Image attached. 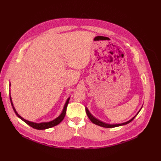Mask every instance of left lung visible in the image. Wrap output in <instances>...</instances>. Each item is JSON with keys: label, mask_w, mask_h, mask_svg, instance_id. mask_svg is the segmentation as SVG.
Instances as JSON below:
<instances>
[{"label": "left lung", "mask_w": 161, "mask_h": 161, "mask_svg": "<svg viewBox=\"0 0 161 161\" xmlns=\"http://www.w3.org/2000/svg\"><path fill=\"white\" fill-rule=\"evenodd\" d=\"M142 108H141V109H142ZM141 109H140V110H141ZM140 110L138 112H137V113L136 114V115H135L132 119H131L130 120H129L128 121H127V122H123V123H121V124H117V125H109V124H108V123H105V122H102V121H101V120H98L97 119H96V118H95L94 117H93L92 114L90 113V111H89L88 109H87V108H86V114H87V115H88V118L90 119V120L94 124H95V125H98V126H99L104 127V128H114V127H117V126H120L127 125V124L130 123V122L131 121H132V120H134V119L136 117L137 114L139 113V112L140 111Z\"/></svg>", "instance_id": "8db88e82"}]
</instances>
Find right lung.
<instances>
[{
	"label": "right lung",
	"instance_id": "1",
	"mask_svg": "<svg viewBox=\"0 0 161 161\" xmlns=\"http://www.w3.org/2000/svg\"><path fill=\"white\" fill-rule=\"evenodd\" d=\"M10 102H11V104H12V108L15 112V113L16 114V115L19 118L21 119L23 121H24L26 124H27L28 125H29L30 126H31L32 128H35V129H36V130H44V129H47V128H52L53 126H55L56 125H58V124H59L61 122H62L65 116V113H66V109H67V105L69 103V99H70V97H69L67 101H66V103L64 105V109H63V111L62 113H61L60 115L57 117L56 119H55L54 120H53L52 121H50V122H41V123H36V122H31V121H29V120H27L25 119H24V118H22L19 114H18V113L16 112V109H15L14 107V105H13V103H12V98H11V96L10 95Z\"/></svg>",
	"mask_w": 161,
	"mask_h": 161
}]
</instances>
